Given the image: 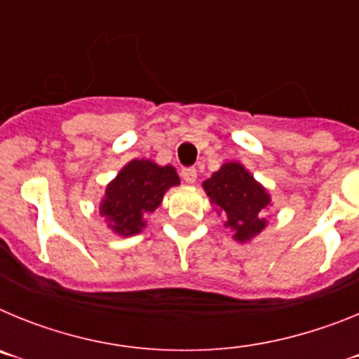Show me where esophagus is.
I'll return each instance as SVG.
<instances>
[{"label": "esophagus", "mask_w": 359, "mask_h": 359, "mask_svg": "<svg viewBox=\"0 0 359 359\" xmlns=\"http://www.w3.org/2000/svg\"><path fill=\"white\" fill-rule=\"evenodd\" d=\"M182 177L185 183H196V180H198V170L194 167H185L182 170Z\"/></svg>", "instance_id": "esophagus-1"}]
</instances>
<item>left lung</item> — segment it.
I'll use <instances>...</instances> for the list:
<instances>
[{"mask_svg": "<svg viewBox=\"0 0 359 359\" xmlns=\"http://www.w3.org/2000/svg\"><path fill=\"white\" fill-rule=\"evenodd\" d=\"M210 203L224 212V224L236 231V241H250L266 228L262 217L269 205V194L241 163H224L217 172L203 183Z\"/></svg>", "mask_w": 359, "mask_h": 359, "instance_id": "8db88e82", "label": "left lung"}]
</instances>
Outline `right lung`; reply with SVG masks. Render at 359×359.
I'll list each match as a JSON object with an SVG mask.
<instances>
[{
    "label": "right lung",
    "mask_w": 359,
    "mask_h": 359,
    "mask_svg": "<svg viewBox=\"0 0 359 359\" xmlns=\"http://www.w3.org/2000/svg\"><path fill=\"white\" fill-rule=\"evenodd\" d=\"M174 185H180L174 167H160L151 160H133L107 185L100 214L118 236H135L145 226L144 215L156 210L167 189Z\"/></svg>",
    "instance_id": "add662e5"
}]
</instances>
